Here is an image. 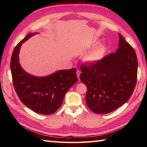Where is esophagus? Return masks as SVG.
<instances>
[{"mask_svg":"<svg viewBox=\"0 0 147 147\" xmlns=\"http://www.w3.org/2000/svg\"><path fill=\"white\" fill-rule=\"evenodd\" d=\"M76 74H77V77L78 78V79L80 80V71L79 70H77L76 71Z\"/></svg>","mask_w":147,"mask_h":147,"instance_id":"esophagus-1","label":"esophagus"}]
</instances>
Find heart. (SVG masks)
Wrapping results in <instances>:
<instances>
[{"label":"heart","instance_id":"obj_1","mask_svg":"<svg viewBox=\"0 0 147 147\" xmlns=\"http://www.w3.org/2000/svg\"><path fill=\"white\" fill-rule=\"evenodd\" d=\"M99 40L97 39H94L90 42L88 47V49H92L98 44ZM106 50H107V45L105 43H101L95 48L91 50L89 52L85 55V62L90 64H94L100 61L104 58Z\"/></svg>","mask_w":147,"mask_h":147}]
</instances>
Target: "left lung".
<instances>
[{
  "label": "left lung",
  "mask_w": 147,
  "mask_h": 147,
  "mask_svg": "<svg viewBox=\"0 0 147 147\" xmlns=\"http://www.w3.org/2000/svg\"><path fill=\"white\" fill-rule=\"evenodd\" d=\"M119 47L94 64L81 66L87 87L86 105L96 114H107L128 100L135 88L138 61L135 50L119 33Z\"/></svg>",
  "instance_id": "obj_1"
}]
</instances>
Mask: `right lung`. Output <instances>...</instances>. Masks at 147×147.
<instances>
[{"instance_id":"add662e5","label":"right lung","mask_w":147,"mask_h":147,"mask_svg":"<svg viewBox=\"0 0 147 147\" xmlns=\"http://www.w3.org/2000/svg\"><path fill=\"white\" fill-rule=\"evenodd\" d=\"M38 33H29L15 47L11 60L14 89L20 100L31 110L41 114H52L61 105L65 93L77 82L76 68L55 71L38 77L26 73L19 61L22 44Z\"/></svg>"}]
</instances>
